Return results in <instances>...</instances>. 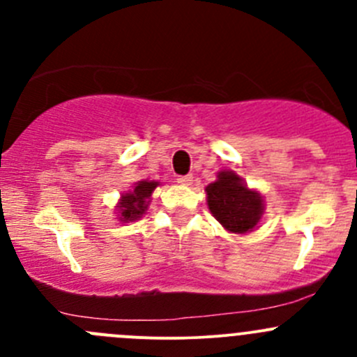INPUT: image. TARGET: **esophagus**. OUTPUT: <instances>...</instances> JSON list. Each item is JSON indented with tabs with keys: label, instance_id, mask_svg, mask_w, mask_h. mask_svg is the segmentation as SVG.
<instances>
[{
	"label": "esophagus",
	"instance_id": "34e87169",
	"mask_svg": "<svg viewBox=\"0 0 357 357\" xmlns=\"http://www.w3.org/2000/svg\"><path fill=\"white\" fill-rule=\"evenodd\" d=\"M178 183H179V185H183V186H190V185H192V183H193V176H192V174H188V176H179Z\"/></svg>",
	"mask_w": 357,
	"mask_h": 357
}]
</instances>
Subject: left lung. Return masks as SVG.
<instances>
[{"instance_id":"left-lung-1","label":"left lung","mask_w":357,"mask_h":357,"mask_svg":"<svg viewBox=\"0 0 357 357\" xmlns=\"http://www.w3.org/2000/svg\"><path fill=\"white\" fill-rule=\"evenodd\" d=\"M207 207L215 221L229 233L245 235L259 228L266 211L261 192L248 188L235 171L222 169L218 179L205 186Z\"/></svg>"}]
</instances>
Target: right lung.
Here are the masks:
<instances>
[{
  "label": "right lung",
  "mask_w": 357,
  "mask_h": 357,
  "mask_svg": "<svg viewBox=\"0 0 357 357\" xmlns=\"http://www.w3.org/2000/svg\"><path fill=\"white\" fill-rule=\"evenodd\" d=\"M157 186H160L158 181L142 179V181L135 183V186L129 192L122 193L114 208L119 221L132 222L143 218L146 214V211H149L150 202H152V193Z\"/></svg>",
  "instance_id": "right-lung-1"
}]
</instances>
